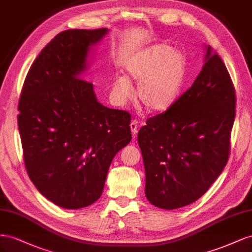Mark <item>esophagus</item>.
<instances>
[{
	"label": "esophagus",
	"mask_w": 252,
	"mask_h": 252,
	"mask_svg": "<svg viewBox=\"0 0 252 252\" xmlns=\"http://www.w3.org/2000/svg\"><path fill=\"white\" fill-rule=\"evenodd\" d=\"M130 126H131V131H132V134H133V137L135 138L136 137V134H137V132H138V120H136V119L132 120Z\"/></svg>",
	"instance_id": "esophagus-1"
}]
</instances>
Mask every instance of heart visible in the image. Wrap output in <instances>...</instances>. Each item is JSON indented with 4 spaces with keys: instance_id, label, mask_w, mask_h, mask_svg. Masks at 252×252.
<instances>
[{
    "instance_id": "obj_1",
    "label": "heart",
    "mask_w": 252,
    "mask_h": 252,
    "mask_svg": "<svg viewBox=\"0 0 252 252\" xmlns=\"http://www.w3.org/2000/svg\"><path fill=\"white\" fill-rule=\"evenodd\" d=\"M126 78L118 77L113 84V95L118 103L133 97L131 83H139L138 102L149 112L160 113L173 105L185 81L187 58L182 50L167 44H156L138 52L125 65Z\"/></svg>"
}]
</instances>
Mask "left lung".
Listing matches in <instances>:
<instances>
[{"instance_id":"obj_1","label":"left lung","mask_w":252,"mask_h":252,"mask_svg":"<svg viewBox=\"0 0 252 252\" xmlns=\"http://www.w3.org/2000/svg\"><path fill=\"white\" fill-rule=\"evenodd\" d=\"M203 69L171 107L138 132L146 196L161 209L192 204L227 164L235 118V91L225 63L207 47Z\"/></svg>"}]
</instances>
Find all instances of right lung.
Wrapping results in <instances>:
<instances>
[{"label":"right lung","mask_w":252,"mask_h":252,"mask_svg":"<svg viewBox=\"0 0 252 252\" xmlns=\"http://www.w3.org/2000/svg\"><path fill=\"white\" fill-rule=\"evenodd\" d=\"M106 28L68 30L41 50L25 78L18 126L27 174L50 202L79 209L101 196L114 156L132 139L131 115L96 99L81 78Z\"/></svg>","instance_id":"1"}]
</instances>
